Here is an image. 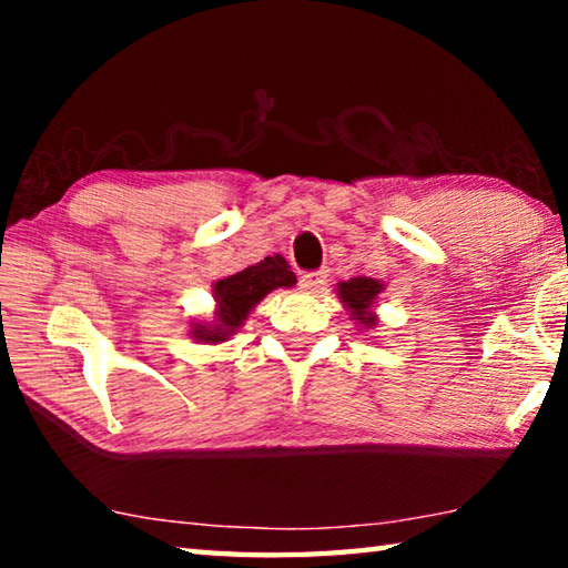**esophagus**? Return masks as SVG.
I'll return each mask as SVG.
<instances>
[{
	"mask_svg": "<svg viewBox=\"0 0 568 568\" xmlns=\"http://www.w3.org/2000/svg\"><path fill=\"white\" fill-rule=\"evenodd\" d=\"M325 277H328V273L325 271H313V273H305L301 277V287L305 293H321L325 287Z\"/></svg>",
	"mask_w": 568,
	"mask_h": 568,
	"instance_id": "obj_1",
	"label": "esophagus"
}]
</instances>
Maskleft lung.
Masks as SVG:
<instances>
[{
	"label": "left lung",
	"instance_id": "obj_1",
	"mask_svg": "<svg viewBox=\"0 0 568 568\" xmlns=\"http://www.w3.org/2000/svg\"><path fill=\"white\" fill-rule=\"evenodd\" d=\"M335 291H338L345 311L358 323V328H373L378 323L376 303L383 293V283L376 281V277H351V281H341L335 285Z\"/></svg>",
	"mask_w": 568,
	"mask_h": 568
}]
</instances>
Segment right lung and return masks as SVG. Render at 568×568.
Segmentation results:
<instances>
[{
	"label": "right lung",
	"instance_id": "1",
	"mask_svg": "<svg viewBox=\"0 0 568 568\" xmlns=\"http://www.w3.org/2000/svg\"><path fill=\"white\" fill-rule=\"evenodd\" d=\"M295 273L283 255H267L265 261L255 263L235 275H227L223 281L213 283L215 315L213 321L192 323L190 335L197 343H225L230 335H235L253 307L263 301L267 293L277 287H293Z\"/></svg>",
	"mask_w": 568,
	"mask_h": 568
}]
</instances>
